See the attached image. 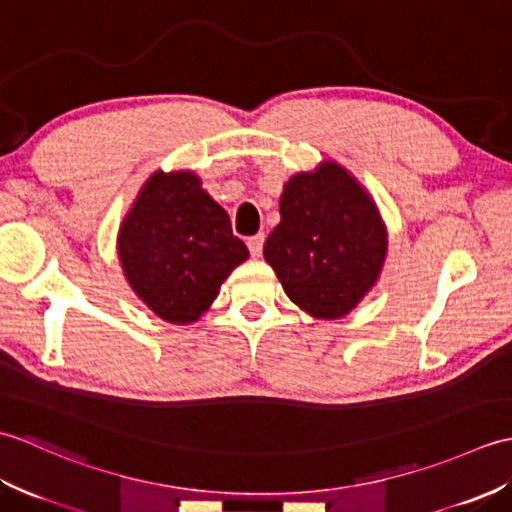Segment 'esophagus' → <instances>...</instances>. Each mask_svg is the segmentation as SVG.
<instances>
[{
  "label": "esophagus",
  "instance_id": "1",
  "mask_svg": "<svg viewBox=\"0 0 512 512\" xmlns=\"http://www.w3.org/2000/svg\"><path fill=\"white\" fill-rule=\"evenodd\" d=\"M246 244H248L250 255L259 257V255H262V248H264V233H257V235H253V237H248Z\"/></svg>",
  "mask_w": 512,
  "mask_h": 512
}]
</instances>
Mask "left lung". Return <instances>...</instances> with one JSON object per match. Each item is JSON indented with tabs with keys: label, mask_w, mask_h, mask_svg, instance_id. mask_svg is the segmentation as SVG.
Wrapping results in <instances>:
<instances>
[{
	"label": "left lung",
	"mask_w": 512,
	"mask_h": 512,
	"mask_svg": "<svg viewBox=\"0 0 512 512\" xmlns=\"http://www.w3.org/2000/svg\"><path fill=\"white\" fill-rule=\"evenodd\" d=\"M279 215L264 259L288 299L314 319H343L385 266L387 226L374 198L339 162L321 160L284 184Z\"/></svg>",
	"instance_id": "obj_1"
}]
</instances>
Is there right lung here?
Segmentation results:
<instances>
[{
    "instance_id": "add662e5",
    "label": "right lung",
    "mask_w": 512,
    "mask_h": 512,
    "mask_svg": "<svg viewBox=\"0 0 512 512\" xmlns=\"http://www.w3.org/2000/svg\"><path fill=\"white\" fill-rule=\"evenodd\" d=\"M116 250L129 288L173 325L198 321L248 259L228 213L191 169L151 173L123 217Z\"/></svg>"
}]
</instances>
